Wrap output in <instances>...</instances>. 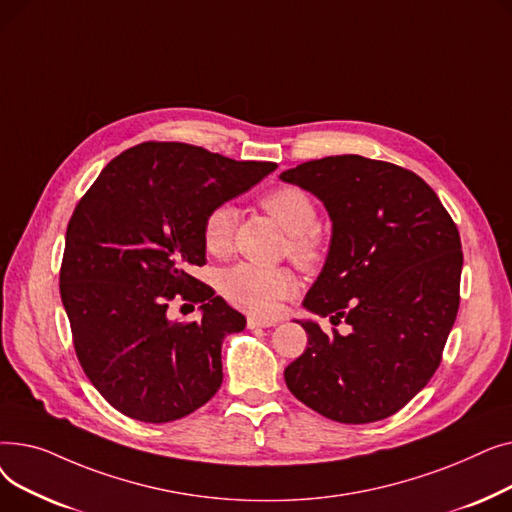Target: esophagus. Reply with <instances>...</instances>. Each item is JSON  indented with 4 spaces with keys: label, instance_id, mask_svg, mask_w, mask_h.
<instances>
[{
    "label": "esophagus",
    "instance_id": "1",
    "mask_svg": "<svg viewBox=\"0 0 512 512\" xmlns=\"http://www.w3.org/2000/svg\"><path fill=\"white\" fill-rule=\"evenodd\" d=\"M247 326H249L251 330H255V328H272V326H276V321L259 319V317H249V319H247Z\"/></svg>",
    "mask_w": 512,
    "mask_h": 512
}]
</instances>
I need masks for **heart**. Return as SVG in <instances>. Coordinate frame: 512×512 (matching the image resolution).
<instances>
[{"label":"heart","instance_id":"1","mask_svg":"<svg viewBox=\"0 0 512 512\" xmlns=\"http://www.w3.org/2000/svg\"><path fill=\"white\" fill-rule=\"evenodd\" d=\"M261 207L288 232L284 253L301 270H315L326 257V240L315 228V201L299 186H278L261 197ZM238 211L232 203L213 205L203 218V245L222 257L232 249ZM222 294L234 307L257 317H272L280 303L297 292V278L288 267H259L238 263L222 274Z\"/></svg>","mask_w":512,"mask_h":512}]
</instances>
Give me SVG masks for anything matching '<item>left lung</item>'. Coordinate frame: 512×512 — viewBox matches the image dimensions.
Returning a JSON list of instances; mask_svg holds the SVG:
<instances>
[{
    "label": "left lung",
    "mask_w": 512,
    "mask_h": 512,
    "mask_svg": "<svg viewBox=\"0 0 512 512\" xmlns=\"http://www.w3.org/2000/svg\"><path fill=\"white\" fill-rule=\"evenodd\" d=\"M332 218V245L305 307V353L284 369L303 405L338 423L398 413L432 380L461 303V236L423 178L390 161L330 155L286 170Z\"/></svg>",
    "instance_id": "1"
}]
</instances>
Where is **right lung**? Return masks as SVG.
<instances>
[{
  "instance_id": "obj_1",
  "label": "right lung",
  "mask_w": 512,
  "mask_h": 512,
  "mask_svg": "<svg viewBox=\"0 0 512 512\" xmlns=\"http://www.w3.org/2000/svg\"><path fill=\"white\" fill-rule=\"evenodd\" d=\"M276 168L147 141L114 157L74 207L62 303L80 367L122 415L176 421L222 386V340L247 319L193 276L205 265L203 218ZM172 300L199 304L202 319L170 322Z\"/></svg>"
}]
</instances>
